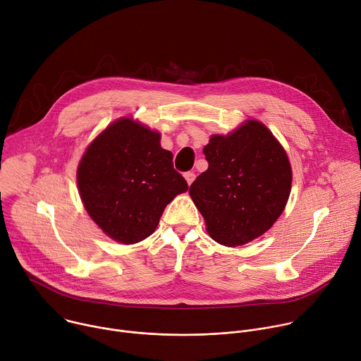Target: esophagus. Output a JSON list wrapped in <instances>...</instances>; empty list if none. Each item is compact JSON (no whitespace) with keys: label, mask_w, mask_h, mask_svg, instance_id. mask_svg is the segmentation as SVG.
<instances>
[{"label":"esophagus","mask_w":361,"mask_h":361,"mask_svg":"<svg viewBox=\"0 0 361 361\" xmlns=\"http://www.w3.org/2000/svg\"><path fill=\"white\" fill-rule=\"evenodd\" d=\"M184 178H185L187 184H188V185H191V184H192V181L195 180V174H194L192 171H188V173H185V174H184Z\"/></svg>","instance_id":"34e87169"}]
</instances>
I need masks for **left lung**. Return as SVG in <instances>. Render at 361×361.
Here are the masks:
<instances>
[{
    "label": "left lung",
    "instance_id": "8db88e82",
    "mask_svg": "<svg viewBox=\"0 0 361 361\" xmlns=\"http://www.w3.org/2000/svg\"><path fill=\"white\" fill-rule=\"evenodd\" d=\"M209 169L190 197L219 244L238 247L269 231L286 209L293 171L287 152L259 120L213 134L202 148Z\"/></svg>",
    "mask_w": 361,
    "mask_h": 361
}]
</instances>
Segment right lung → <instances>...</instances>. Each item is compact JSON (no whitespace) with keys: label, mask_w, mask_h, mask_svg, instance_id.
I'll list each match as a JSON object with an SVG mask.
<instances>
[{"label":"right lung","mask_w":361,"mask_h":361,"mask_svg":"<svg viewBox=\"0 0 361 361\" xmlns=\"http://www.w3.org/2000/svg\"><path fill=\"white\" fill-rule=\"evenodd\" d=\"M161 134L130 117L102 130L77 167V187L90 219L109 238L135 244L156 231L166 205L188 190L173 169Z\"/></svg>","instance_id":"1"}]
</instances>
